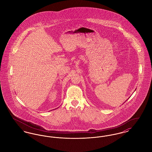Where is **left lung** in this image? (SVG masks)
Instances as JSON below:
<instances>
[{
    "label": "left lung",
    "mask_w": 152,
    "mask_h": 152,
    "mask_svg": "<svg viewBox=\"0 0 152 152\" xmlns=\"http://www.w3.org/2000/svg\"><path fill=\"white\" fill-rule=\"evenodd\" d=\"M135 90H136V89H135ZM128 99H129V98H128ZM127 100H128V99H127Z\"/></svg>",
    "instance_id": "1"
}]
</instances>
